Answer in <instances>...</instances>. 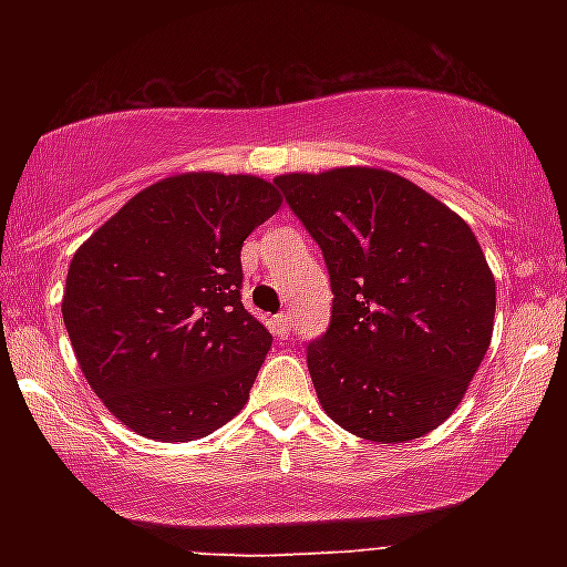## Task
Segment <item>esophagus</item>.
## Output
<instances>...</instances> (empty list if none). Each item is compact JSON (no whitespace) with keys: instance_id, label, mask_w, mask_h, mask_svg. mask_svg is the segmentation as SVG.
Here are the masks:
<instances>
[{"instance_id":"esophagus-1","label":"esophagus","mask_w":567,"mask_h":567,"mask_svg":"<svg viewBox=\"0 0 567 567\" xmlns=\"http://www.w3.org/2000/svg\"><path fill=\"white\" fill-rule=\"evenodd\" d=\"M274 332L278 338H289L291 336V315L281 312L274 317Z\"/></svg>"}]
</instances>
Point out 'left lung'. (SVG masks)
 Instances as JSON below:
<instances>
[{"mask_svg":"<svg viewBox=\"0 0 567 567\" xmlns=\"http://www.w3.org/2000/svg\"><path fill=\"white\" fill-rule=\"evenodd\" d=\"M320 245L332 320L307 348L340 429L402 444L460 405L493 338L495 278L470 224L382 167L274 177Z\"/></svg>","mask_w":567,"mask_h":567,"instance_id":"obj_1","label":"left lung"}]
</instances>
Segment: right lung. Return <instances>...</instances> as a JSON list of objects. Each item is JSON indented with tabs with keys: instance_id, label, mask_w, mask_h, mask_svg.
I'll use <instances>...</instances> for the list:
<instances>
[{
	"instance_id": "right-lung-1",
	"label": "right lung",
	"mask_w": 567,
	"mask_h": 567,
	"mask_svg": "<svg viewBox=\"0 0 567 567\" xmlns=\"http://www.w3.org/2000/svg\"><path fill=\"white\" fill-rule=\"evenodd\" d=\"M281 200L258 175L177 173L74 252L61 315L84 379L126 429L193 441L245 408L274 338L239 301V252Z\"/></svg>"
}]
</instances>
